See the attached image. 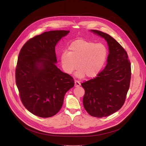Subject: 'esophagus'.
Wrapping results in <instances>:
<instances>
[{
	"mask_svg": "<svg viewBox=\"0 0 146 146\" xmlns=\"http://www.w3.org/2000/svg\"><path fill=\"white\" fill-rule=\"evenodd\" d=\"M80 85H81V84H80V82L76 80V81H74V86H75V87H80Z\"/></svg>",
	"mask_w": 146,
	"mask_h": 146,
	"instance_id": "1",
	"label": "esophagus"
}]
</instances>
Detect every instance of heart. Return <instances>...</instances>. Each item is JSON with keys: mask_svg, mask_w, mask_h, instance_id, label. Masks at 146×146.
I'll return each instance as SVG.
<instances>
[{"mask_svg": "<svg viewBox=\"0 0 146 146\" xmlns=\"http://www.w3.org/2000/svg\"><path fill=\"white\" fill-rule=\"evenodd\" d=\"M108 49L102 43H95L86 40H77L73 42L69 51L60 56L62 67L65 73L71 74L77 69L76 76L79 78L96 76L105 64Z\"/></svg>", "mask_w": 146, "mask_h": 146, "instance_id": "b5f03b06", "label": "heart"}]
</instances>
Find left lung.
Masks as SVG:
<instances>
[{
  "label": "left lung",
  "instance_id": "obj_1",
  "mask_svg": "<svg viewBox=\"0 0 146 146\" xmlns=\"http://www.w3.org/2000/svg\"><path fill=\"white\" fill-rule=\"evenodd\" d=\"M105 38L109 46L107 64L97 77L81 84L85 90L83 105L91 116L108 117L123 106L131 77V63L127 52L109 35L90 30Z\"/></svg>",
  "mask_w": 146,
  "mask_h": 146
}]
</instances>
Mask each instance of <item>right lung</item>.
<instances>
[{"label": "right lung", "mask_w": 146, "mask_h": 146, "mask_svg": "<svg viewBox=\"0 0 146 146\" xmlns=\"http://www.w3.org/2000/svg\"><path fill=\"white\" fill-rule=\"evenodd\" d=\"M69 32H45L29 40L19 52L16 85L25 108L38 117L55 115L63 105L65 94L74 85L73 77L56 65L55 46Z\"/></svg>", "instance_id": "obj_1"}]
</instances>
